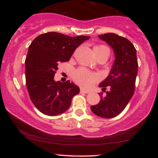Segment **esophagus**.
Segmentation results:
<instances>
[{
	"label": "esophagus",
	"instance_id": "esophagus-1",
	"mask_svg": "<svg viewBox=\"0 0 158 158\" xmlns=\"http://www.w3.org/2000/svg\"><path fill=\"white\" fill-rule=\"evenodd\" d=\"M80 93H84V94H88V93H90V91L89 90H84L83 89V88H81V90H80Z\"/></svg>",
	"mask_w": 158,
	"mask_h": 158
}]
</instances>
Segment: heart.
Here are the masks:
<instances>
[{
    "label": "heart",
    "instance_id": "b5f03b06",
    "mask_svg": "<svg viewBox=\"0 0 158 158\" xmlns=\"http://www.w3.org/2000/svg\"><path fill=\"white\" fill-rule=\"evenodd\" d=\"M94 51L97 59L106 57L108 59L110 55V50L105 45H95ZM73 80L76 83L84 88H89L99 80V77L96 73H92L85 68H79L73 74Z\"/></svg>",
    "mask_w": 158,
    "mask_h": 158
}]
</instances>
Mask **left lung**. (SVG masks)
Masks as SVG:
<instances>
[{
    "mask_svg": "<svg viewBox=\"0 0 158 158\" xmlns=\"http://www.w3.org/2000/svg\"><path fill=\"white\" fill-rule=\"evenodd\" d=\"M99 38L111 47L114 62L109 75L99 86L106 95L100 96V102L90 107L94 114L102 118H113L125 109L135 92L138 70L137 51L129 40L114 33L99 35Z\"/></svg>",
    "mask_w": 158,
    "mask_h": 158,
    "instance_id": "left-lung-1",
    "label": "left lung"
}]
</instances>
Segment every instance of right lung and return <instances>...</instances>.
<instances>
[{
    "label": "right lung",
    "instance_id": "add662e5",
    "mask_svg": "<svg viewBox=\"0 0 158 158\" xmlns=\"http://www.w3.org/2000/svg\"><path fill=\"white\" fill-rule=\"evenodd\" d=\"M89 39L50 32L37 36L30 44L25 60L26 85L31 101L42 114L64 113L79 93V88L72 81H56L54 76L59 63L69 61L76 49Z\"/></svg>",
    "mask_w": 158,
    "mask_h": 158
}]
</instances>
